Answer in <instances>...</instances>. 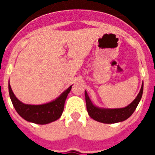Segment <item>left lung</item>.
<instances>
[{"instance_id":"obj_1","label":"left lung","mask_w":155,"mask_h":155,"mask_svg":"<svg viewBox=\"0 0 155 155\" xmlns=\"http://www.w3.org/2000/svg\"><path fill=\"white\" fill-rule=\"evenodd\" d=\"M143 83L142 84L140 91L138 93L136 98L129 105L120 109H104L97 107L91 102L87 91H84L86 107L88 115L93 120L102 124H116L119 122L124 121L134 113L136 108L137 107L143 94Z\"/></svg>"}]
</instances>
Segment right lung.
Here are the masks:
<instances>
[{"label": "right lung", "mask_w": 155, "mask_h": 155, "mask_svg": "<svg viewBox=\"0 0 155 155\" xmlns=\"http://www.w3.org/2000/svg\"><path fill=\"white\" fill-rule=\"evenodd\" d=\"M71 87L72 85L70 86L55 100L42 105L24 104L16 98L10 84H8V90L12 104L19 116L26 121L43 125L56 121L61 117L64 111L66 98L71 91Z\"/></svg>", "instance_id": "obj_1"}]
</instances>
